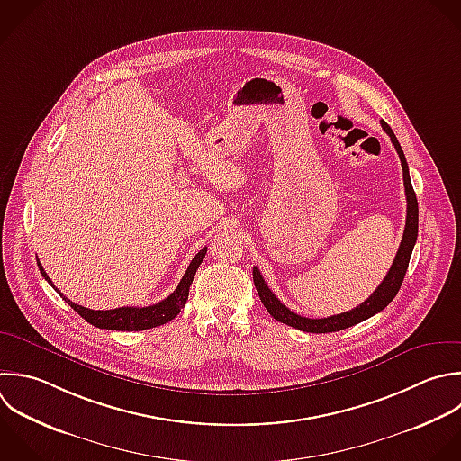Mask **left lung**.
Segmentation results:
<instances>
[{
    "label": "left lung",
    "mask_w": 461,
    "mask_h": 461,
    "mask_svg": "<svg viewBox=\"0 0 461 461\" xmlns=\"http://www.w3.org/2000/svg\"><path fill=\"white\" fill-rule=\"evenodd\" d=\"M384 131L389 135L398 157H400V164H402V171H403V187H405V200H407V216H405V229H403V236L398 247V252L394 256V261L389 268V272L385 274L384 281L376 286V290L357 308L339 313V315H331V317H324V319H308L303 315L294 313L292 310H288L274 294L272 290L267 286L261 272L258 270V267H254L252 270V277H254V285L256 290L259 294V299L263 303V306L267 308V312L279 322L288 324L292 328H297L301 331H308V333H330V331H339V330H346L353 324H358L369 317H373L375 313L382 312L398 294L403 276L407 272L409 267V259L412 254V247L416 243V236H418V202H416V194L414 189L411 185V178H409V166L405 160V155L393 133V130L380 121Z\"/></svg>",
    "instance_id": "left-lung-1"
}]
</instances>
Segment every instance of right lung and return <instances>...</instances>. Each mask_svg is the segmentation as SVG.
Masks as SVG:
<instances>
[{
    "mask_svg": "<svg viewBox=\"0 0 461 461\" xmlns=\"http://www.w3.org/2000/svg\"><path fill=\"white\" fill-rule=\"evenodd\" d=\"M207 254V247H203L189 263L182 281L178 283L176 290L166 297L164 301L151 304V306H122V308H115V310H90L85 306H79L76 303H72L70 299L63 297V294L52 285L50 277L47 276V272L43 270L41 263L38 261V267L43 274V277L61 294V297L83 317L86 319L90 324L97 326V328H104V330H119V331H140V330H149L155 326H162L166 322H169L171 319H175L180 310L185 306L187 303V295H189V286L194 279V274L198 270V267L202 265L203 258Z\"/></svg>",
    "mask_w": 461,
    "mask_h": 461,
    "instance_id": "1",
    "label": "right lung"
}]
</instances>
